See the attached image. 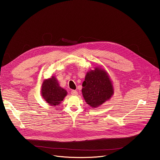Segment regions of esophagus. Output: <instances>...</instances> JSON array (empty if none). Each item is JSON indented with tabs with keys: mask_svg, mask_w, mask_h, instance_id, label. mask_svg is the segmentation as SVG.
I'll return each instance as SVG.
<instances>
[{
	"mask_svg": "<svg viewBox=\"0 0 160 160\" xmlns=\"http://www.w3.org/2000/svg\"><path fill=\"white\" fill-rule=\"evenodd\" d=\"M71 94L72 95H78V92H77V91H75V90H72L71 92Z\"/></svg>",
	"mask_w": 160,
	"mask_h": 160,
	"instance_id": "esophagus-1",
	"label": "esophagus"
}]
</instances>
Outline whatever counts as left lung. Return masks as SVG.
I'll list each match as a JSON object with an SVG mask.
<instances>
[{
    "label": "left lung",
    "instance_id": "1",
    "mask_svg": "<svg viewBox=\"0 0 160 160\" xmlns=\"http://www.w3.org/2000/svg\"><path fill=\"white\" fill-rule=\"evenodd\" d=\"M82 86L85 101L93 108L99 106L110 99L114 91L106 71L98 67L87 72Z\"/></svg>",
    "mask_w": 160,
    "mask_h": 160
}]
</instances>
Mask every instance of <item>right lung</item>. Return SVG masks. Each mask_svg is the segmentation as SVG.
<instances>
[{"mask_svg": "<svg viewBox=\"0 0 160 160\" xmlns=\"http://www.w3.org/2000/svg\"><path fill=\"white\" fill-rule=\"evenodd\" d=\"M41 93L46 102L53 106H58L67 95V91L61 88L54 76L44 81Z\"/></svg>", "mask_w": 160, "mask_h": 160, "instance_id": "obj_1", "label": "right lung"}]
</instances>
